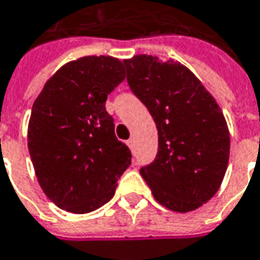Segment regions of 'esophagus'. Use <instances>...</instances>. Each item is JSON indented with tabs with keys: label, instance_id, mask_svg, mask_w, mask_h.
<instances>
[{
	"label": "esophagus",
	"instance_id": "34e87169",
	"mask_svg": "<svg viewBox=\"0 0 260 260\" xmlns=\"http://www.w3.org/2000/svg\"><path fill=\"white\" fill-rule=\"evenodd\" d=\"M126 145L129 147L131 150H134V140H132V138H129V140L126 141Z\"/></svg>",
	"mask_w": 260,
	"mask_h": 260
}]
</instances>
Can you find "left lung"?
Returning a JSON list of instances; mask_svg holds the SVG:
<instances>
[{"label": "left lung", "instance_id": "8db88e82", "mask_svg": "<svg viewBox=\"0 0 260 260\" xmlns=\"http://www.w3.org/2000/svg\"><path fill=\"white\" fill-rule=\"evenodd\" d=\"M126 80L158 131V152L140 173L170 211L189 212L217 193L230 157V132L215 99L180 62L151 55L123 61Z\"/></svg>", "mask_w": 260, "mask_h": 260}]
</instances>
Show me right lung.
I'll use <instances>...</instances> for the list:
<instances>
[{
    "mask_svg": "<svg viewBox=\"0 0 260 260\" xmlns=\"http://www.w3.org/2000/svg\"><path fill=\"white\" fill-rule=\"evenodd\" d=\"M125 80L113 56H84L62 65L33 103L27 147L42 190L74 214L109 202L129 167V148L115 135L106 100Z\"/></svg>",
    "mask_w": 260,
    "mask_h": 260,
    "instance_id": "obj_1",
    "label": "right lung"
}]
</instances>
